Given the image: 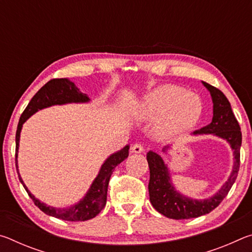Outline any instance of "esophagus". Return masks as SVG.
I'll return each instance as SVG.
<instances>
[{
  "label": "esophagus",
  "mask_w": 252,
  "mask_h": 252,
  "mask_svg": "<svg viewBox=\"0 0 252 252\" xmlns=\"http://www.w3.org/2000/svg\"><path fill=\"white\" fill-rule=\"evenodd\" d=\"M131 151L134 153H141L143 151V146L140 143H134L133 146L131 148Z\"/></svg>",
  "instance_id": "obj_1"
}]
</instances>
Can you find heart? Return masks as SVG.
Instances as JSON below:
<instances>
[{
    "mask_svg": "<svg viewBox=\"0 0 252 252\" xmlns=\"http://www.w3.org/2000/svg\"><path fill=\"white\" fill-rule=\"evenodd\" d=\"M141 116L158 119L157 129L163 135H178L190 130L202 116L203 104L194 93L178 85H161L149 92L140 104Z\"/></svg>",
    "mask_w": 252,
    "mask_h": 252,
    "instance_id": "obj_1",
    "label": "heart"
}]
</instances>
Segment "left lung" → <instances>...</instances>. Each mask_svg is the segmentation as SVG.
<instances>
[{
	"label": "left lung",
	"mask_w": 252,
	"mask_h": 252,
	"mask_svg": "<svg viewBox=\"0 0 252 252\" xmlns=\"http://www.w3.org/2000/svg\"><path fill=\"white\" fill-rule=\"evenodd\" d=\"M210 92L213 102L212 122L203 126L193 134H215L221 139L227 140L233 150L234 162L233 169L228 181L213 197L204 200H194L185 197L174 189L170 180L168 167L164 164L162 158L156 152L149 151L147 160L150 169V181H149V195L153 208L158 212L170 219L182 220L198 218L207 215L216 209L225 198L238 177L240 167V147L242 135L240 126L232 112L231 105L227 97L219 89L212 87L207 82H202ZM169 147L163 148V151Z\"/></svg>",
	"instance_id": "obj_1"
}]
</instances>
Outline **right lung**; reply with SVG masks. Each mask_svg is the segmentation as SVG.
Segmentation results:
<instances>
[{
  "mask_svg": "<svg viewBox=\"0 0 252 252\" xmlns=\"http://www.w3.org/2000/svg\"><path fill=\"white\" fill-rule=\"evenodd\" d=\"M90 99L85 93L81 92L78 88L75 87L73 82H71L67 79H52L48 83L44 84L39 91L35 93L25 110L23 111L22 116L20 118L18 129H16V149H15V165L18 169V150H19V142H20V133L22 129L23 123L28 119L41 109L48 108L51 105L55 104H65V103H80V102H89ZM129 156V146H126L120 151L113 153L110 156L105 162L102 164L100 172L97 177L94 179L90 189L85 194V197L81 200L79 203L69 208H53L46 206L45 203L41 202L28 190L27 186L21 178L19 170V179L22 183L24 189L27 190L30 198L33 200L34 204L39 207L40 210L49 216L55 217L58 219L66 220V221H85L94 218L96 215H99L100 211L105 207L106 203V193H108V185L112 174L113 170L116 169L117 165L121 163L123 160H126Z\"/></svg>",
  "mask_w": 252,
  "mask_h": 252,
  "instance_id": "1",
  "label": "right lung"
}]
</instances>
